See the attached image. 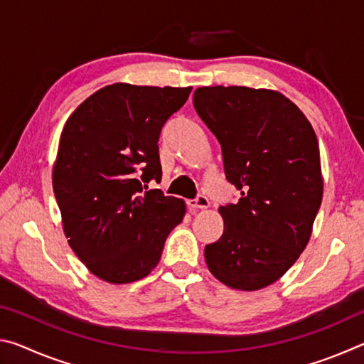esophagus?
I'll return each instance as SVG.
<instances>
[{
	"mask_svg": "<svg viewBox=\"0 0 364 364\" xmlns=\"http://www.w3.org/2000/svg\"><path fill=\"white\" fill-rule=\"evenodd\" d=\"M208 204H210V200H208V197L204 194H197L194 199L188 200V205L191 208H207Z\"/></svg>",
	"mask_w": 364,
	"mask_h": 364,
	"instance_id": "obj_1",
	"label": "esophagus"
}]
</instances>
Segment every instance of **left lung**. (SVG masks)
<instances>
[{
    "label": "left lung",
    "instance_id": "8db88e82",
    "mask_svg": "<svg viewBox=\"0 0 364 364\" xmlns=\"http://www.w3.org/2000/svg\"><path fill=\"white\" fill-rule=\"evenodd\" d=\"M194 109L221 146L237 204L218 208L225 231L207 244L210 273L239 291L278 281L304 252L323 199L316 134L286 96L247 86H204Z\"/></svg>",
    "mask_w": 364,
    "mask_h": 364
}]
</instances>
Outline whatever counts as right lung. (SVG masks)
Here are the masks:
<instances>
[{
    "instance_id": "add662e5",
    "label": "right lung",
    "mask_w": 364,
    "mask_h": 364,
    "mask_svg": "<svg viewBox=\"0 0 364 364\" xmlns=\"http://www.w3.org/2000/svg\"><path fill=\"white\" fill-rule=\"evenodd\" d=\"M189 88L110 85L67 120L53 188L72 250L112 284L138 281L157 267L184 202L147 189L160 181L159 136Z\"/></svg>"
}]
</instances>
